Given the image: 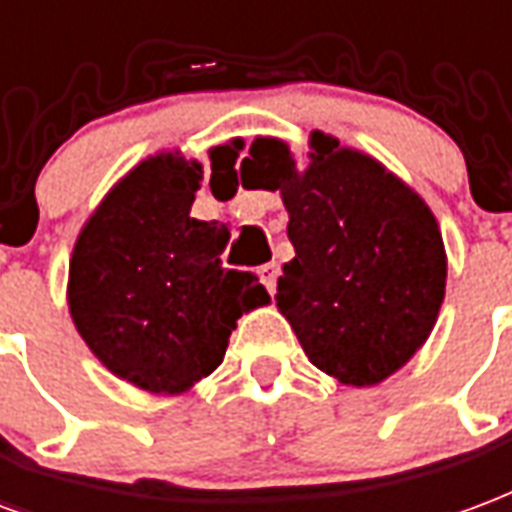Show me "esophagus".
<instances>
[{
	"mask_svg": "<svg viewBox=\"0 0 512 512\" xmlns=\"http://www.w3.org/2000/svg\"><path fill=\"white\" fill-rule=\"evenodd\" d=\"M257 276H260V282L266 285L268 293H274V290H276V276H279V266H276V263H268V266L257 268Z\"/></svg>",
	"mask_w": 512,
	"mask_h": 512,
	"instance_id": "34e87169",
	"label": "esophagus"
}]
</instances>
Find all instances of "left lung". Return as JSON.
Segmentation results:
<instances>
[{
	"label": "left lung",
	"mask_w": 512,
	"mask_h": 512,
	"mask_svg": "<svg viewBox=\"0 0 512 512\" xmlns=\"http://www.w3.org/2000/svg\"><path fill=\"white\" fill-rule=\"evenodd\" d=\"M298 170L282 138H255L241 162L249 189L287 208L276 306L306 358L333 380L380 385L426 344L445 301L448 255L426 200L372 154L314 130Z\"/></svg>",
	"instance_id": "1"
}]
</instances>
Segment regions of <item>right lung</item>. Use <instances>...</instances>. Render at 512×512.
I'll use <instances>...</instances> for the list:
<instances>
[{
    "label": "right lung",
    "mask_w": 512,
    "mask_h": 512,
    "mask_svg": "<svg viewBox=\"0 0 512 512\" xmlns=\"http://www.w3.org/2000/svg\"><path fill=\"white\" fill-rule=\"evenodd\" d=\"M241 138L208 151L233 170ZM203 165L157 151L121 176L75 238L67 306L75 331L119 380L179 396L217 369L238 317L271 304L252 274L227 271L225 222L192 219Z\"/></svg>",
    "instance_id": "obj_1"
}]
</instances>
